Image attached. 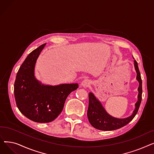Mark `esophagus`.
Instances as JSON below:
<instances>
[{
    "label": "esophagus",
    "mask_w": 154,
    "mask_h": 154,
    "mask_svg": "<svg viewBox=\"0 0 154 154\" xmlns=\"http://www.w3.org/2000/svg\"><path fill=\"white\" fill-rule=\"evenodd\" d=\"M81 85H82L84 87H87L89 86V85H90V82H89V81H88V80L85 79V80H84L82 82Z\"/></svg>",
    "instance_id": "34e87169"
}]
</instances>
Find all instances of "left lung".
<instances>
[{
  "mask_svg": "<svg viewBox=\"0 0 154 154\" xmlns=\"http://www.w3.org/2000/svg\"><path fill=\"white\" fill-rule=\"evenodd\" d=\"M134 66L137 72V80L139 82V87L138 88V101L135 103V109L133 112V114L126 119H119L112 117L105 110L100 102L95 98L93 94L90 92L88 94V102H88L87 110V117L90 124L94 128L106 131L116 130L128 124L137 114L142 100V87L140 73L136 60H134Z\"/></svg>",
  "mask_w": 154,
  "mask_h": 154,
  "instance_id": "1",
  "label": "left lung"
}]
</instances>
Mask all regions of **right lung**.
Instances as JSON below:
<instances>
[{"label":"right lung","instance_id":"obj_1","mask_svg":"<svg viewBox=\"0 0 154 154\" xmlns=\"http://www.w3.org/2000/svg\"><path fill=\"white\" fill-rule=\"evenodd\" d=\"M45 45L29 54L20 67L14 83V96L19 110L30 120L39 123L51 122L57 117L68 95L79 87L77 84L44 85L35 79V64Z\"/></svg>","mask_w":154,"mask_h":154}]
</instances>
